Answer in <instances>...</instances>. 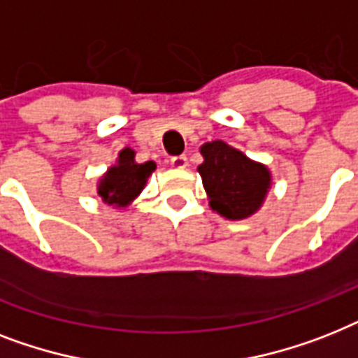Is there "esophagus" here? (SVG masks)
Returning <instances> with one entry per match:
<instances>
[{
	"mask_svg": "<svg viewBox=\"0 0 358 358\" xmlns=\"http://www.w3.org/2000/svg\"><path fill=\"white\" fill-rule=\"evenodd\" d=\"M171 165H173L174 169H185L187 167V158H185L184 154L182 156H173L171 158Z\"/></svg>",
	"mask_w": 358,
	"mask_h": 358,
	"instance_id": "esophagus-1",
	"label": "esophagus"
}]
</instances>
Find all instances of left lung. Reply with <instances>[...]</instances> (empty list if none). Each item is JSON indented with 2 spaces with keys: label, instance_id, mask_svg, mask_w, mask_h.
Here are the masks:
<instances>
[{
  "label": "left lung",
  "instance_id": "obj_1",
  "mask_svg": "<svg viewBox=\"0 0 358 358\" xmlns=\"http://www.w3.org/2000/svg\"><path fill=\"white\" fill-rule=\"evenodd\" d=\"M200 154L204 162L199 165V173L209 208L228 220H243L257 213L272 185L268 167L222 139L204 143Z\"/></svg>",
  "mask_w": 358,
  "mask_h": 358
}]
</instances>
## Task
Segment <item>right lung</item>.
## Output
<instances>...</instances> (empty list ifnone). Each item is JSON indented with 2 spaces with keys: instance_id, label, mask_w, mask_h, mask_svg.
<instances>
[{
  "instance_id": "right-lung-1",
  "label": "right lung",
  "mask_w": 358,
  "mask_h": 358,
  "mask_svg": "<svg viewBox=\"0 0 358 358\" xmlns=\"http://www.w3.org/2000/svg\"><path fill=\"white\" fill-rule=\"evenodd\" d=\"M154 169H156L154 162L138 164L136 152L130 147H124L123 150H119L115 164L99 178L97 194L104 204L112 208H129L141 194Z\"/></svg>"
}]
</instances>
